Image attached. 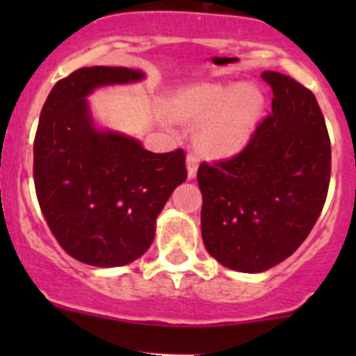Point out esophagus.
Segmentation results:
<instances>
[{
	"label": "esophagus",
	"instance_id": "1",
	"mask_svg": "<svg viewBox=\"0 0 356 356\" xmlns=\"http://www.w3.org/2000/svg\"><path fill=\"white\" fill-rule=\"evenodd\" d=\"M186 165H188V177L195 179L196 172H198V165H200L198 156L193 155V153H189V155L186 156Z\"/></svg>",
	"mask_w": 356,
	"mask_h": 356
}]
</instances>
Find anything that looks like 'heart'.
<instances>
[{"mask_svg": "<svg viewBox=\"0 0 356 356\" xmlns=\"http://www.w3.org/2000/svg\"><path fill=\"white\" fill-rule=\"evenodd\" d=\"M264 110V96L248 84H201L170 102L177 120L198 124L201 148L213 156H232L250 143Z\"/></svg>", "mask_w": 356, "mask_h": 356, "instance_id": "heart-1", "label": "heart"}]
</instances>
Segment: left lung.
Listing matches in <instances>:
<instances>
[{
	"label": "left lung",
	"mask_w": 356,
	"mask_h": 356,
	"mask_svg": "<svg viewBox=\"0 0 356 356\" xmlns=\"http://www.w3.org/2000/svg\"><path fill=\"white\" fill-rule=\"evenodd\" d=\"M272 113L241 153L203 163L201 236L224 267L257 274L291 257L314 229L331 179V141L314 92L265 70Z\"/></svg>",
	"instance_id": "obj_1"
}]
</instances>
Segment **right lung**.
<instances>
[{
  "label": "right lung",
  "mask_w": 356,
  "mask_h": 356,
  "mask_svg": "<svg viewBox=\"0 0 356 356\" xmlns=\"http://www.w3.org/2000/svg\"><path fill=\"white\" fill-rule=\"evenodd\" d=\"M145 79L127 67H84L55 84L34 139L39 207L60 246L95 267H120L152 246L156 217L186 181L182 149L152 153L138 139L98 129L88 96Z\"/></svg>",
  "instance_id": "obj_1"
}]
</instances>
